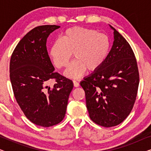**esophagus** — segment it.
Returning a JSON list of instances; mask_svg holds the SVG:
<instances>
[{
  "instance_id": "obj_1",
  "label": "esophagus",
  "mask_w": 151,
  "mask_h": 151,
  "mask_svg": "<svg viewBox=\"0 0 151 151\" xmlns=\"http://www.w3.org/2000/svg\"><path fill=\"white\" fill-rule=\"evenodd\" d=\"M73 85H74V86H75V87H78V86H80V84L78 83V82L76 81V80H73Z\"/></svg>"
}]
</instances>
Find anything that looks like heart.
Masks as SVG:
<instances>
[{
  "label": "heart",
  "mask_w": 151,
  "mask_h": 151,
  "mask_svg": "<svg viewBox=\"0 0 151 151\" xmlns=\"http://www.w3.org/2000/svg\"><path fill=\"white\" fill-rule=\"evenodd\" d=\"M111 42L106 34L82 27H73L63 33L61 39L53 42L49 55L58 68L66 67L73 53L72 62L65 75L79 78L86 70L93 71L101 67L108 57Z\"/></svg>",
  "instance_id": "1"
}]
</instances>
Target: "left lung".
<instances>
[{
  "label": "left lung",
  "mask_w": 151,
  "mask_h": 151,
  "mask_svg": "<svg viewBox=\"0 0 151 151\" xmlns=\"http://www.w3.org/2000/svg\"><path fill=\"white\" fill-rule=\"evenodd\" d=\"M113 30L114 41L104 64L80 82L89 117L97 124L112 127L128 117L139 82L135 55L129 42Z\"/></svg>",
  "instance_id": "8db88e82"
}]
</instances>
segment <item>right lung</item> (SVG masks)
<instances>
[{
    "label": "right lung",
    "mask_w": 151,
    "mask_h": 151,
    "mask_svg": "<svg viewBox=\"0 0 151 151\" xmlns=\"http://www.w3.org/2000/svg\"><path fill=\"white\" fill-rule=\"evenodd\" d=\"M58 25L36 27L22 38L12 53L10 80L16 100L27 118L35 124L49 127L65 116L72 80L54 72L47 50V39ZM56 79L52 88L46 84Z\"/></svg>",
    "instance_id": "1"
}]
</instances>
